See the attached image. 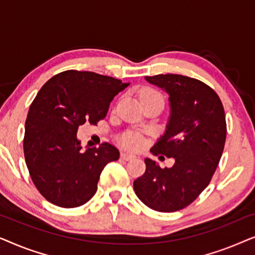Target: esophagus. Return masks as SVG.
I'll list each match as a JSON object with an SVG mask.
<instances>
[{
    "label": "esophagus",
    "mask_w": 255,
    "mask_h": 255,
    "mask_svg": "<svg viewBox=\"0 0 255 255\" xmlns=\"http://www.w3.org/2000/svg\"><path fill=\"white\" fill-rule=\"evenodd\" d=\"M121 158L123 159V160H125V161H128V160H132V159H134V155H132V154H128V153H121Z\"/></svg>",
    "instance_id": "34e87169"
}]
</instances>
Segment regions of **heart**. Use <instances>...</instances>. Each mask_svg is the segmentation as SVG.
<instances>
[{"instance_id":"b5f03b06","label":"heart","mask_w":255,"mask_h":255,"mask_svg":"<svg viewBox=\"0 0 255 255\" xmlns=\"http://www.w3.org/2000/svg\"><path fill=\"white\" fill-rule=\"evenodd\" d=\"M141 104L148 101H159L163 104V97L159 92H156L154 89L146 88L142 89L140 95H139ZM118 142L122 147L128 149V151H138L139 148L142 146V137L139 133H133V132H128V133L122 134L118 138Z\"/></svg>"}]
</instances>
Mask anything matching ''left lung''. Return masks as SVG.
Masks as SVG:
<instances>
[{"mask_svg":"<svg viewBox=\"0 0 255 255\" xmlns=\"http://www.w3.org/2000/svg\"><path fill=\"white\" fill-rule=\"evenodd\" d=\"M169 94L170 116L165 134L151 152L174 158L170 168L145 159L144 175L133 182L142 203L160 212H174L196 200L210 183L226 139L224 107L211 87L179 74L145 76Z\"/></svg>","mask_w":255,"mask_h":255,"instance_id":"obj_1","label":"left lung"}]
</instances>
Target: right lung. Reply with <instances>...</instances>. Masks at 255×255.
<instances>
[{"instance_id":"add662e5","label":"right lung","mask_w":255,"mask_h":255,"mask_svg":"<svg viewBox=\"0 0 255 255\" xmlns=\"http://www.w3.org/2000/svg\"><path fill=\"white\" fill-rule=\"evenodd\" d=\"M130 82L69 69L51 78L31 103L23 148L30 176L52 204L76 208L95 195L104 166L120 158L109 142L81 151L80 125H97Z\"/></svg>"}]
</instances>
